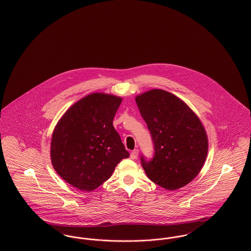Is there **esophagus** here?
<instances>
[{
    "label": "esophagus",
    "mask_w": 251,
    "mask_h": 251,
    "mask_svg": "<svg viewBox=\"0 0 251 251\" xmlns=\"http://www.w3.org/2000/svg\"><path fill=\"white\" fill-rule=\"evenodd\" d=\"M138 155H139V151L138 150H133L131 152V156L130 157H131V159L134 160V159H136L138 157Z\"/></svg>",
    "instance_id": "obj_1"
}]
</instances>
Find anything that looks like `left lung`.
I'll return each instance as SVG.
<instances>
[{"instance_id":"1","label":"left lung","mask_w":251,"mask_h":251,"mask_svg":"<svg viewBox=\"0 0 251 251\" xmlns=\"http://www.w3.org/2000/svg\"><path fill=\"white\" fill-rule=\"evenodd\" d=\"M151 131L154 157L141 163L148 178L169 191L188 184L201 172L208 153L202 122L177 96L151 89L135 97Z\"/></svg>"}]
</instances>
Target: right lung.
I'll return each instance as SVG.
<instances>
[{"label":"right lung","mask_w":251,"mask_h":251,"mask_svg":"<svg viewBox=\"0 0 251 251\" xmlns=\"http://www.w3.org/2000/svg\"><path fill=\"white\" fill-rule=\"evenodd\" d=\"M122 98L92 93L62 116L51 136L50 160L62 179L81 191H93L130 154L113 126Z\"/></svg>","instance_id":"obj_1"}]
</instances>
